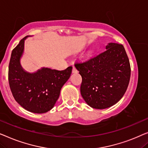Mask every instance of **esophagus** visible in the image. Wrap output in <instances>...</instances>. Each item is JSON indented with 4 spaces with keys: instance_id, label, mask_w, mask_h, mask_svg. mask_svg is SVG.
Listing matches in <instances>:
<instances>
[{
    "instance_id": "obj_1",
    "label": "esophagus",
    "mask_w": 148,
    "mask_h": 148,
    "mask_svg": "<svg viewBox=\"0 0 148 148\" xmlns=\"http://www.w3.org/2000/svg\"><path fill=\"white\" fill-rule=\"evenodd\" d=\"M78 72V70H76V68L73 66V68H72V73H77Z\"/></svg>"
}]
</instances>
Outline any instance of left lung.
<instances>
[{
  "label": "left lung",
  "instance_id": "1",
  "mask_svg": "<svg viewBox=\"0 0 148 148\" xmlns=\"http://www.w3.org/2000/svg\"><path fill=\"white\" fill-rule=\"evenodd\" d=\"M106 49L86 61L74 64L82 78L81 95L90 107L97 109L117 103L130 80V63L123 45L109 43Z\"/></svg>",
  "mask_w": 148,
  "mask_h": 148
}]
</instances>
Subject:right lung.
Here are the masks:
<instances>
[{
  "label": "right lung",
  "mask_w": 148,
  "mask_h": 148,
  "mask_svg": "<svg viewBox=\"0 0 148 148\" xmlns=\"http://www.w3.org/2000/svg\"><path fill=\"white\" fill-rule=\"evenodd\" d=\"M26 36L12 49L9 66V83L15 101L27 111L44 113L50 111L59 98L62 87L67 82L72 67L64 70L43 68L35 73L23 69L20 58Z\"/></svg>",
  "instance_id": "obj_1"
}]
</instances>
